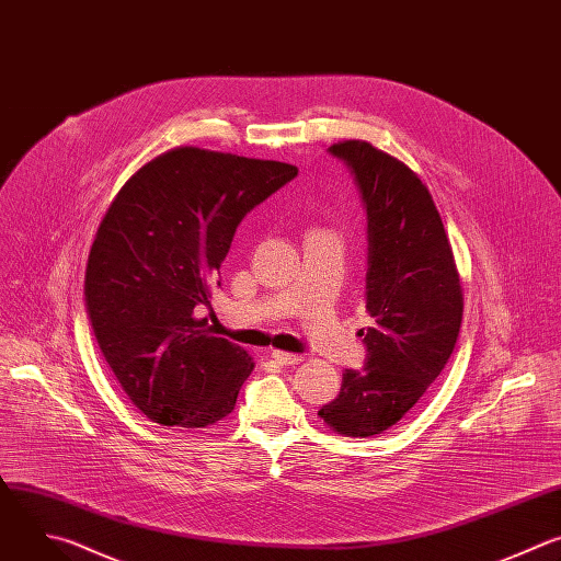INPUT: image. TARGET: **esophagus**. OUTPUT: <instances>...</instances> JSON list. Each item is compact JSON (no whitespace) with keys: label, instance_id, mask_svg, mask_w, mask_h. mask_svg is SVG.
Listing matches in <instances>:
<instances>
[{"label":"esophagus","instance_id":"34e87169","mask_svg":"<svg viewBox=\"0 0 561 561\" xmlns=\"http://www.w3.org/2000/svg\"><path fill=\"white\" fill-rule=\"evenodd\" d=\"M272 358H274L278 365H285V367L302 363V356H300V354H287V352H272Z\"/></svg>","mask_w":561,"mask_h":561}]
</instances>
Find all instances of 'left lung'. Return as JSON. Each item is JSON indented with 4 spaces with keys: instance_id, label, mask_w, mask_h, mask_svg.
I'll list each match as a JSON object with an SVG mask.
<instances>
[{
    "instance_id": "obj_1",
    "label": "left lung",
    "mask_w": 561,
    "mask_h": 561,
    "mask_svg": "<svg viewBox=\"0 0 561 561\" xmlns=\"http://www.w3.org/2000/svg\"><path fill=\"white\" fill-rule=\"evenodd\" d=\"M367 211V358L343 374L341 393L318 415L341 435L393 426L449 363L462 324V287L442 218L426 185L367 141L329 148Z\"/></svg>"
}]
</instances>
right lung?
<instances>
[{
    "instance_id": "1",
    "label": "right lung",
    "mask_w": 561,
    "mask_h": 561,
    "mask_svg": "<svg viewBox=\"0 0 561 561\" xmlns=\"http://www.w3.org/2000/svg\"><path fill=\"white\" fill-rule=\"evenodd\" d=\"M296 174L280 161L176 148L146 163L105 211L85 309L105 363L152 422L203 428L232 413L254 363L194 309L211 307L248 211Z\"/></svg>"
}]
</instances>
